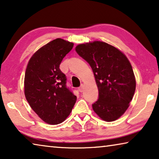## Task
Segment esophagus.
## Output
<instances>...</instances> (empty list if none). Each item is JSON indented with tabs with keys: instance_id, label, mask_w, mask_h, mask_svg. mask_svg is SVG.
<instances>
[{
	"instance_id": "esophagus-1",
	"label": "esophagus",
	"mask_w": 159,
	"mask_h": 159,
	"mask_svg": "<svg viewBox=\"0 0 159 159\" xmlns=\"http://www.w3.org/2000/svg\"><path fill=\"white\" fill-rule=\"evenodd\" d=\"M83 90H84V85L82 84L79 88V92H80V93H82V92H83Z\"/></svg>"
}]
</instances>
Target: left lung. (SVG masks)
Listing matches in <instances>:
<instances>
[{
  "label": "left lung",
  "mask_w": 159,
  "mask_h": 159,
  "mask_svg": "<svg viewBox=\"0 0 159 159\" xmlns=\"http://www.w3.org/2000/svg\"><path fill=\"white\" fill-rule=\"evenodd\" d=\"M76 52L93 69L99 90L93 111L107 122L114 121L130 106L136 88L131 64L122 51L103 41L79 44Z\"/></svg>",
  "instance_id": "1"
}]
</instances>
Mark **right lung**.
I'll return each instance as SVG.
<instances>
[{
	"label": "right lung",
	"instance_id": "add662e5",
	"mask_svg": "<svg viewBox=\"0 0 159 159\" xmlns=\"http://www.w3.org/2000/svg\"><path fill=\"white\" fill-rule=\"evenodd\" d=\"M74 43L56 39L34 53L26 66L25 95L34 111L45 123L57 125L68 117L76 101L66 86L60 64Z\"/></svg>",
	"mask_w": 159,
	"mask_h": 159
}]
</instances>
